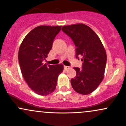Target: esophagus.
Returning <instances> with one entry per match:
<instances>
[{
	"mask_svg": "<svg viewBox=\"0 0 126 126\" xmlns=\"http://www.w3.org/2000/svg\"><path fill=\"white\" fill-rule=\"evenodd\" d=\"M63 68H64V70H68V69H69L70 68V67H68V66H64V67H63Z\"/></svg>",
	"mask_w": 126,
	"mask_h": 126,
	"instance_id": "1",
	"label": "esophagus"
}]
</instances>
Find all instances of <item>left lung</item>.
<instances>
[{"mask_svg":"<svg viewBox=\"0 0 126 126\" xmlns=\"http://www.w3.org/2000/svg\"><path fill=\"white\" fill-rule=\"evenodd\" d=\"M62 30L73 41L76 58L83 56L82 68L74 67L76 76L71 84L76 93L87 95L93 93L104 78L107 56L100 39L91 28L83 23L63 26Z\"/></svg>","mask_w":126,"mask_h":126,"instance_id":"1","label":"left lung"}]
</instances>
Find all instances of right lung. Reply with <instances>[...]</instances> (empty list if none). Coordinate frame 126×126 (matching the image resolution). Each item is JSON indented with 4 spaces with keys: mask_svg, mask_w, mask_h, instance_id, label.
Wrapping results in <instances>:
<instances>
[{
    "mask_svg": "<svg viewBox=\"0 0 126 126\" xmlns=\"http://www.w3.org/2000/svg\"><path fill=\"white\" fill-rule=\"evenodd\" d=\"M61 28V26H39L29 32L20 44L18 57L23 77L38 95H47L55 91L58 76L63 70L61 63L47 65L43 63Z\"/></svg>",
    "mask_w": 126,
    "mask_h": 126,
    "instance_id": "1",
    "label": "right lung"
}]
</instances>
